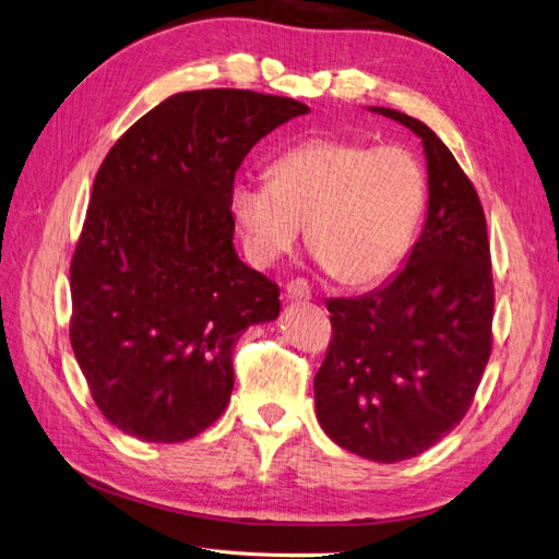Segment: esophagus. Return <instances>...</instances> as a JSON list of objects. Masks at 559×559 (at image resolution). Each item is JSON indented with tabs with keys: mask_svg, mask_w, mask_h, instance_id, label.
<instances>
[{
	"mask_svg": "<svg viewBox=\"0 0 559 559\" xmlns=\"http://www.w3.org/2000/svg\"><path fill=\"white\" fill-rule=\"evenodd\" d=\"M285 297L290 299V302H307L311 299V288L305 278H295L288 283V288H285Z\"/></svg>",
	"mask_w": 559,
	"mask_h": 559,
	"instance_id": "obj_1",
	"label": "esophagus"
}]
</instances>
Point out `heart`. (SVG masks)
Instances as JSON below:
<instances>
[{
	"instance_id": "obj_1",
	"label": "heart",
	"mask_w": 559,
	"mask_h": 559,
	"mask_svg": "<svg viewBox=\"0 0 559 559\" xmlns=\"http://www.w3.org/2000/svg\"><path fill=\"white\" fill-rule=\"evenodd\" d=\"M420 163L399 146L319 136L283 151L269 181L240 179L228 207L254 264L307 242L349 288L380 283L402 266L425 210Z\"/></svg>"
}]
</instances>
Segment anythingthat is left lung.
<instances>
[{
	"label": "left lung",
	"instance_id": "1",
	"mask_svg": "<svg viewBox=\"0 0 559 559\" xmlns=\"http://www.w3.org/2000/svg\"><path fill=\"white\" fill-rule=\"evenodd\" d=\"M368 110L423 141L427 217L380 288L328 299L333 340L313 396L337 447L399 463L447 437L479 388L491 354V252L479 195L443 141L406 112Z\"/></svg>",
	"mask_w": 559,
	"mask_h": 559
}]
</instances>
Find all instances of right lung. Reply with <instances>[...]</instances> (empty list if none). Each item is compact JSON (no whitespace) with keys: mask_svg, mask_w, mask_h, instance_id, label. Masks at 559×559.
Instances as JSON below:
<instances>
[{"mask_svg":"<svg viewBox=\"0 0 559 559\" xmlns=\"http://www.w3.org/2000/svg\"><path fill=\"white\" fill-rule=\"evenodd\" d=\"M309 108L248 90L165 98L110 148L70 264V342L98 411L179 443L217 420L234 345L276 321L278 288L234 248L228 195L257 141Z\"/></svg>","mask_w":559,"mask_h":559,"instance_id":"1","label":"right lung"}]
</instances>
